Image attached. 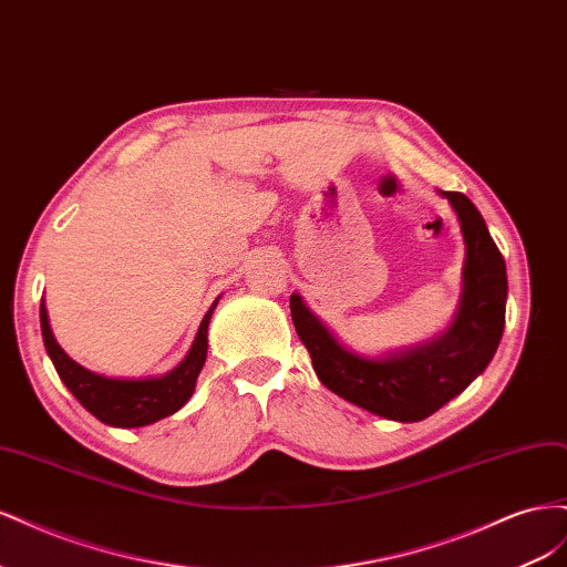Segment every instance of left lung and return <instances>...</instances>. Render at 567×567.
Listing matches in <instances>:
<instances>
[{
  "mask_svg": "<svg viewBox=\"0 0 567 567\" xmlns=\"http://www.w3.org/2000/svg\"><path fill=\"white\" fill-rule=\"evenodd\" d=\"M452 203L466 241L463 290L452 326L416 348L364 357L340 346L298 293L290 296L298 338L312 357L319 381L338 398L390 421H423L487 369L506 321V262L483 215L458 192H440Z\"/></svg>",
  "mask_w": 567,
  "mask_h": 567,
  "instance_id": "left-lung-1",
  "label": "left lung"
}]
</instances>
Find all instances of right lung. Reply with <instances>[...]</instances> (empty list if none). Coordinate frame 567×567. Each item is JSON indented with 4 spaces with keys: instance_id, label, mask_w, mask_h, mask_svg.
<instances>
[{
    "instance_id": "1",
    "label": "right lung",
    "mask_w": 567,
    "mask_h": 567,
    "mask_svg": "<svg viewBox=\"0 0 567 567\" xmlns=\"http://www.w3.org/2000/svg\"><path fill=\"white\" fill-rule=\"evenodd\" d=\"M215 307L217 300L205 312L194 346L182 362L165 375H151V379H109L73 362L51 333L44 298L40 305V326L51 364L63 385L73 392V398L101 423L113 427H142L175 414L194 394L196 379L208 354V323Z\"/></svg>"
}]
</instances>
